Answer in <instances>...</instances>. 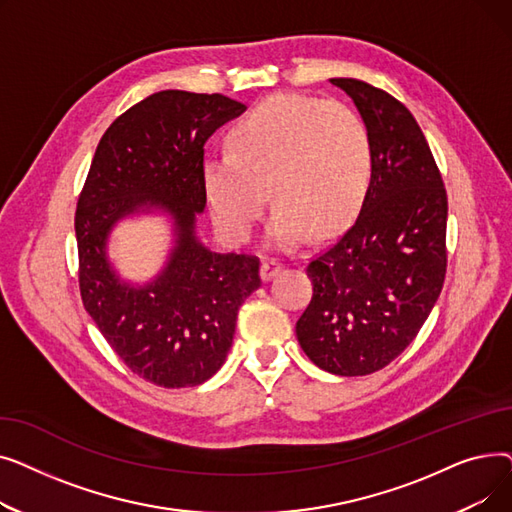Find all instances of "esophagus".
Returning <instances> with one entry per match:
<instances>
[{
    "label": "esophagus",
    "mask_w": 512,
    "mask_h": 512,
    "mask_svg": "<svg viewBox=\"0 0 512 512\" xmlns=\"http://www.w3.org/2000/svg\"><path fill=\"white\" fill-rule=\"evenodd\" d=\"M282 267H284V263H282L280 259H274V257L265 259V261L261 263V278H263V280H272L278 272H282Z\"/></svg>",
    "instance_id": "1"
}]
</instances>
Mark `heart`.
<instances>
[{"instance_id": "heart-1", "label": "heart", "mask_w": 512, "mask_h": 512, "mask_svg": "<svg viewBox=\"0 0 512 512\" xmlns=\"http://www.w3.org/2000/svg\"><path fill=\"white\" fill-rule=\"evenodd\" d=\"M226 151L205 159L203 180L213 222L245 242L261 220L267 186L278 205L270 238L278 247L330 236L351 222L373 176V139L344 103L272 95L234 122Z\"/></svg>"}]
</instances>
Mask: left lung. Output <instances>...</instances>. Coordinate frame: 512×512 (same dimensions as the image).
Listing matches in <instances>:
<instances>
[{"instance_id": "8db88e82", "label": "left lung", "mask_w": 512, "mask_h": 512, "mask_svg": "<svg viewBox=\"0 0 512 512\" xmlns=\"http://www.w3.org/2000/svg\"><path fill=\"white\" fill-rule=\"evenodd\" d=\"M351 95L373 139V176L357 222L307 263L313 297L297 321L305 355L334 375L392 363L432 313L446 276L448 199L413 114L357 78Z\"/></svg>"}]
</instances>
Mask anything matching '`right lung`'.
Wrapping results in <instances>:
<instances>
[{
    "label": "right lung",
    "mask_w": 512,
    "mask_h": 512,
    "mask_svg": "<svg viewBox=\"0 0 512 512\" xmlns=\"http://www.w3.org/2000/svg\"><path fill=\"white\" fill-rule=\"evenodd\" d=\"M242 110L220 93L149 95L103 132L78 195L80 299L124 365L161 388L199 386L224 365L238 307L261 286L259 257L211 253L195 236V213L207 203L203 145ZM141 206L173 215L177 247L164 273L132 289L111 272L104 242Z\"/></svg>",
    "instance_id": "add662e5"
}]
</instances>
